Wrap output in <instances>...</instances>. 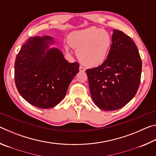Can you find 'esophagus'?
<instances>
[{
  "mask_svg": "<svg viewBox=\"0 0 156 156\" xmlns=\"http://www.w3.org/2000/svg\"><path fill=\"white\" fill-rule=\"evenodd\" d=\"M79 70H80V72H84V71H85V69H84V67H83V66L80 65V67H79Z\"/></svg>",
  "mask_w": 156,
  "mask_h": 156,
  "instance_id": "34e87169",
  "label": "esophagus"
}]
</instances>
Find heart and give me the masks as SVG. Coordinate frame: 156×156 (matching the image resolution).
<instances>
[{"instance_id": "obj_1", "label": "heart", "mask_w": 156, "mask_h": 156, "mask_svg": "<svg viewBox=\"0 0 156 156\" xmlns=\"http://www.w3.org/2000/svg\"><path fill=\"white\" fill-rule=\"evenodd\" d=\"M112 43V36L107 31L91 27L71 34L66 48L69 50L71 46L77 49V56L84 65L95 67L106 59Z\"/></svg>"}]
</instances>
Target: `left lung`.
Returning a JSON list of instances; mask_svg holds the SVG:
<instances>
[{
    "instance_id": "obj_1",
    "label": "left lung",
    "mask_w": 156,
    "mask_h": 156,
    "mask_svg": "<svg viewBox=\"0 0 156 156\" xmlns=\"http://www.w3.org/2000/svg\"><path fill=\"white\" fill-rule=\"evenodd\" d=\"M142 61L131 37L113 30L107 59L86 70L94 103L105 111L117 110L135 96L140 83Z\"/></svg>"
}]
</instances>
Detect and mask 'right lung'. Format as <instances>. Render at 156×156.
<instances>
[{
  "mask_svg": "<svg viewBox=\"0 0 156 156\" xmlns=\"http://www.w3.org/2000/svg\"><path fill=\"white\" fill-rule=\"evenodd\" d=\"M49 36L31 37L21 47L14 65V80L19 94L29 103L49 109L64 98L79 72L78 62L69 63L59 49L45 51Z\"/></svg>",
  "mask_w": 156,
  "mask_h": 156,
  "instance_id": "1",
  "label": "right lung"
}]
</instances>
